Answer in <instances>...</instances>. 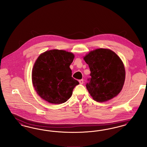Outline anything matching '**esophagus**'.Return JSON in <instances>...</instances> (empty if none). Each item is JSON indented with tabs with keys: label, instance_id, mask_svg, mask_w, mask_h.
<instances>
[{
	"label": "esophagus",
	"instance_id": "esophagus-1",
	"mask_svg": "<svg viewBox=\"0 0 147 147\" xmlns=\"http://www.w3.org/2000/svg\"><path fill=\"white\" fill-rule=\"evenodd\" d=\"M79 82H80V83L81 84H82L83 83V80H79Z\"/></svg>",
	"mask_w": 147,
	"mask_h": 147
}]
</instances>
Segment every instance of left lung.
I'll return each instance as SVG.
<instances>
[{
  "mask_svg": "<svg viewBox=\"0 0 147 147\" xmlns=\"http://www.w3.org/2000/svg\"><path fill=\"white\" fill-rule=\"evenodd\" d=\"M90 71L86 88L98 102L111 99L121 90L125 80L123 63L114 51L98 49L84 57Z\"/></svg>",
  "mask_w": 147,
  "mask_h": 147,
  "instance_id": "8db88e82",
  "label": "left lung"
}]
</instances>
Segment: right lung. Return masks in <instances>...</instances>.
Instances as JSON below:
<instances>
[{"label":"right lung","mask_w":147,"mask_h":147,"mask_svg":"<svg viewBox=\"0 0 147 147\" xmlns=\"http://www.w3.org/2000/svg\"><path fill=\"white\" fill-rule=\"evenodd\" d=\"M74 55L61 50H51L42 54L32 70L33 85L37 94L48 102L60 104L70 98L79 84L72 77L70 65Z\"/></svg>","instance_id":"1"}]
</instances>
